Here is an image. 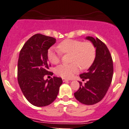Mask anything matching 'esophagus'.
<instances>
[{
  "label": "esophagus",
  "mask_w": 129,
  "mask_h": 129,
  "mask_svg": "<svg viewBox=\"0 0 129 129\" xmlns=\"http://www.w3.org/2000/svg\"><path fill=\"white\" fill-rule=\"evenodd\" d=\"M62 81H63V82H69L68 80L66 79V78H62Z\"/></svg>",
  "instance_id": "1"
}]
</instances>
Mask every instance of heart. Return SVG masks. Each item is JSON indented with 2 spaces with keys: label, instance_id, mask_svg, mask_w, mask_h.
Segmentation results:
<instances>
[{
  "label": "heart",
  "instance_id": "1",
  "mask_svg": "<svg viewBox=\"0 0 129 129\" xmlns=\"http://www.w3.org/2000/svg\"><path fill=\"white\" fill-rule=\"evenodd\" d=\"M58 49L62 53L71 54L70 62L72 63L61 64L55 69V73L63 78H72L78 72V65L83 69L89 68L95 59V47L90 42L66 40L59 43ZM47 56L48 60L53 64H57L60 60L59 53L54 47L49 49Z\"/></svg>",
  "mask_w": 129,
  "mask_h": 129
}]
</instances>
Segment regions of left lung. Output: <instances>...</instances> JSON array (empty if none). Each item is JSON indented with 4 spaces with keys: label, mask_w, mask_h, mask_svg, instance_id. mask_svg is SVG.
I'll return each mask as SVG.
<instances>
[{
    "label": "left lung",
    "mask_w": 129,
    "mask_h": 129,
    "mask_svg": "<svg viewBox=\"0 0 129 129\" xmlns=\"http://www.w3.org/2000/svg\"><path fill=\"white\" fill-rule=\"evenodd\" d=\"M96 49L94 62L87 72L80 75L83 80L88 79L74 93L75 98L81 103L92 105L100 102L106 94L110 86L113 75V62L110 52L105 44L98 38L86 36Z\"/></svg>",
    "instance_id": "8db88e82"
}]
</instances>
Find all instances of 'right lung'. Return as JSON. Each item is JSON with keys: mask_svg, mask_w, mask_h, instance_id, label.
Listing matches in <instances>:
<instances>
[{"mask_svg": "<svg viewBox=\"0 0 129 129\" xmlns=\"http://www.w3.org/2000/svg\"><path fill=\"white\" fill-rule=\"evenodd\" d=\"M56 42L52 37L36 34L26 42L19 54L18 82L23 94L33 105L46 106L56 99L62 83L61 78L44 80L48 71L47 51Z\"/></svg>", "mask_w": 129, "mask_h": 129, "instance_id": "add662e5", "label": "right lung"}]
</instances>
